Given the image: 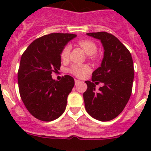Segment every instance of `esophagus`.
<instances>
[{"mask_svg":"<svg viewBox=\"0 0 151 151\" xmlns=\"http://www.w3.org/2000/svg\"><path fill=\"white\" fill-rule=\"evenodd\" d=\"M81 82L80 80H78V79H75V83H76V85H77V84H78L79 82Z\"/></svg>","mask_w":151,"mask_h":151,"instance_id":"1","label":"esophagus"}]
</instances>
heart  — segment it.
Returning a JSON list of instances; mask_svg holds the SVG:
<instances>
[{"instance_id": "heart-1", "label": "heart", "mask_w": 151, "mask_h": 151, "mask_svg": "<svg viewBox=\"0 0 151 151\" xmlns=\"http://www.w3.org/2000/svg\"><path fill=\"white\" fill-rule=\"evenodd\" d=\"M78 44L82 48V50L88 55H94L97 52V46L93 41H88V40H83V41H79ZM69 50H70L69 46H66L64 47L63 50H62V53H61V58L63 60L67 59L69 55ZM89 70H90L89 66L88 65H85V64H73L68 69L69 73L77 77L83 76L84 75L89 72Z\"/></svg>"}]
</instances>
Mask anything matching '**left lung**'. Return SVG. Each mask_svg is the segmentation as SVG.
<instances>
[{"label": "left lung", "mask_w": 151, "mask_h": 151, "mask_svg": "<svg viewBox=\"0 0 151 151\" xmlns=\"http://www.w3.org/2000/svg\"><path fill=\"white\" fill-rule=\"evenodd\" d=\"M101 41L104 57L101 66L86 81L83 94L85 106L89 115L97 120L113 119L124 110L130 98L134 80V65L130 52L115 36L105 32L87 33ZM104 84L98 90L96 85Z\"/></svg>", "instance_id": "left-lung-1"}]
</instances>
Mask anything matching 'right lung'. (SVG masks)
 <instances>
[{
    "label": "right lung",
    "mask_w": 151,
    "mask_h": 151,
    "mask_svg": "<svg viewBox=\"0 0 151 151\" xmlns=\"http://www.w3.org/2000/svg\"><path fill=\"white\" fill-rule=\"evenodd\" d=\"M76 37L68 33L46 35L35 40L22 55L18 71L19 94L28 111L39 120L53 121L66 110L74 78L64 76L56 81L51 74L60 70L62 50Z\"/></svg>",
    "instance_id": "right-lung-1"
}]
</instances>
